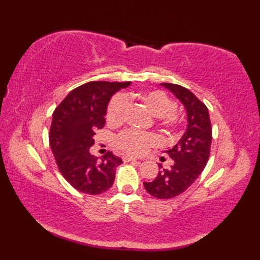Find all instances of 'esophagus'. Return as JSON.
Segmentation results:
<instances>
[{
    "label": "esophagus",
    "mask_w": 260,
    "mask_h": 260,
    "mask_svg": "<svg viewBox=\"0 0 260 260\" xmlns=\"http://www.w3.org/2000/svg\"><path fill=\"white\" fill-rule=\"evenodd\" d=\"M123 161L125 163H127V162H137V159L134 158V157H131V156H124L123 157Z\"/></svg>",
    "instance_id": "obj_1"
}]
</instances>
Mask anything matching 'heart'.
I'll list each match as a JSON object with an SVG mask.
<instances>
[{
  "instance_id": "heart-1",
  "label": "heart",
  "mask_w": 260,
  "mask_h": 260,
  "mask_svg": "<svg viewBox=\"0 0 260 260\" xmlns=\"http://www.w3.org/2000/svg\"><path fill=\"white\" fill-rule=\"evenodd\" d=\"M137 98L145 105L150 112L159 117L164 127L173 129L178 125L174 112L176 110V104L167 93L153 89L146 90L140 93H126V95H116L110 101L106 118L112 124H118L124 118L127 102L126 99ZM158 139L152 133H142L134 129H126L116 137V145L121 151L131 155H141L148 147L157 144Z\"/></svg>"
}]
</instances>
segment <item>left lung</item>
I'll list each match as a JSON object with an SVG mask.
<instances>
[{"instance_id": "1", "label": "left lung", "mask_w": 260, "mask_h": 260, "mask_svg": "<svg viewBox=\"0 0 260 260\" xmlns=\"http://www.w3.org/2000/svg\"><path fill=\"white\" fill-rule=\"evenodd\" d=\"M184 105L187 128L178 144L163 151L173 159L170 169H162L152 182H144L145 190L154 198L171 199L183 193L206 168L210 156L212 128L206 105L189 89L175 84H161Z\"/></svg>"}]
</instances>
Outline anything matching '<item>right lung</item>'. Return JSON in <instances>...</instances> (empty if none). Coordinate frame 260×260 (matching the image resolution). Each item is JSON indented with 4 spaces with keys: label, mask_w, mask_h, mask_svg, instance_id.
I'll return each mask as SVG.
<instances>
[{
    "label": "right lung",
    "mask_w": 260,
    "mask_h": 260,
    "mask_svg": "<svg viewBox=\"0 0 260 260\" xmlns=\"http://www.w3.org/2000/svg\"><path fill=\"white\" fill-rule=\"evenodd\" d=\"M131 82L89 81L71 90L52 114L49 143L60 173L76 190L101 194L113 185L121 158L107 152L102 161L89 150L105 125L110 97Z\"/></svg>",
    "instance_id": "obj_1"
}]
</instances>
